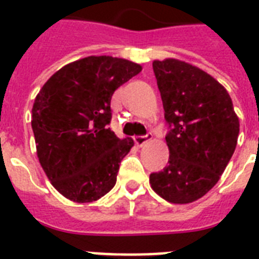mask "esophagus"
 I'll list each match as a JSON object with an SVG mask.
<instances>
[{"label":"esophagus","instance_id":"obj_1","mask_svg":"<svg viewBox=\"0 0 259 259\" xmlns=\"http://www.w3.org/2000/svg\"><path fill=\"white\" fill-rule=\"evenodd\" d=\"M152 138H153L152 133H148V134H145V136H136V137H134V142H136L138 146H142L144 144H146L148 141H150Z\"/></svg>","mask_w":259,"mask_h":259}]
</instances>
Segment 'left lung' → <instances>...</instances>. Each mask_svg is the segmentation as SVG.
<instances>
[{
    "instance_id": "1",
    "label": "left lung",
    "mask_w": 259,
    "mask_h": 259,
    "mask_svg": "<svg viewBox=\"0 0 259 259\" xmlns=\"http://www.w3.org/2000/svg\"><path fill=\"white\" fill-rule=\"evenodd\" d=\"M153 71L169 126V160L149 181L166 201L187 204L219 181L237 146L239 119L225 87L200 68L165 59L154 60Z\"/></svg>"
}]
</instances>
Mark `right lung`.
<instances>
[{
  "instance_id": "add662e5",
  "label": "right lung",
  "mask_w": 259,
  "mask_h": 259,
  "mask_svg": "<svg viewBox=\"0 0 259 259\" xmlns=\"http://www.w3.org/2000/svg\"><path fill=\"white\" fill-rule=\"evenodd\" d=\"M141 66L113 56H89L55 72L32 109L38 161L52 185L76 203L105 196L117 181L122 158L134 141L109 125L114 91Z\"/></svg>"
}]
</instances>
